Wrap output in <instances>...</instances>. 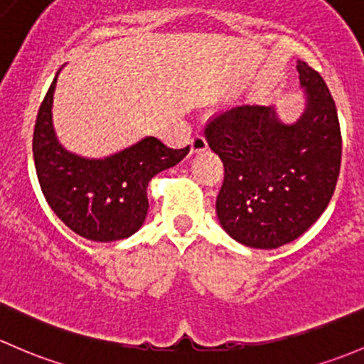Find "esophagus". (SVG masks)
Masks as SVG:
<instances>
[{
  "mask_svg": "<svg viewBox=\"0 0 364 364\" xmlns=\"http://www.w3.org/2000/svg\"><path fill=\"white\" fill-rule=\"evenodd\" d=\"M208 147L207 140H205V136L201 133H196L193 136V140H191V149H193V152H203L205 149Z\"/></svg>",
  "mask_w": 364,
  "mask_h": 364,
  "instance_id": "esophagus-1",
  "label": "esophagus"
}]
</instances>
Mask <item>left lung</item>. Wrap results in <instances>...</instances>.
I'll use <instances>...</instances> for the list:
<instances>
[{
    "label": "left lung",
    "instance_id": "obj_1",
    "mask_svg": "<svg viewBox=\"0 0 364 364\" xmlns=\"http://www.w3.org/2000/svg\"><path fill=\"white\" fill-rule=\"evenodd\" d=\"M306 108L286 126L272 107H238L210 117V149L224 164L215 208L220 226L254 249L301 237L335 193L342 133L335 101L316 70L298 61Z\"/></svg>",
    "mask_w": 364,
    "mask_h": 364
}]
</instances>
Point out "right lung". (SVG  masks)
Returning a JSON list of instances; mask_svg holds the SVG:
<instances>
[{"label": "right lung", "mask_w": 364, "mask_h": 364, "mask_svg": "<svg viewBox=\"0 0 364 364\" xmlns=\"http://www.w3.org/2000/svg\"><path fill=\"white\" fill-rule=\"evenodd\" d=\"M58 75L40 105L33 157L42 193L55 215L80 237L115 242L140 230L149 210L147 186L189 152L170 149L154 136L105 159L66 152L52 129V96Z\"/></svg>", "instance_id": "1"}]
</instances>
